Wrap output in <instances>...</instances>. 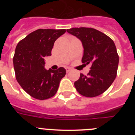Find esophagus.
<instances>
[{
  "label": "esophagus",
  "mask_w": 135,
  "mask_h": 135,
  "mask_svg": "<svg viewBox=\"0 0 135 135\" xmlns=\"http://www.w3.org/2000/svg\"><path fill=\"white\" fill-rule=\"evenodd\" d=\"M71 68H66V71H67V73H68V72H70V71H71Z\"/></svg>",
  "instance_id": "1"
}]
</instances>
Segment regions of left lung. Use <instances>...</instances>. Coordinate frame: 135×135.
I'll use <instances>...</instances> for the list:
<instances>
[{"label":"left lung","mask_w":135,"mask_h":135,"mask_svg":"<svg viewBox=\"0 0 135 135\" xmlns=\"http://www.w3.org/2000/svg\"><path fill=\"white\" fill-rule=\"evenodd\" d=\"M67 32L82 42V63L91 64L87 76L80 74L79 79L74 82L76 90L87 97L103 93L117 75L119 56L114 41L104 33L91 27H73Z\"/></svg>","instance_id":"8db88e82"}]
</instances>
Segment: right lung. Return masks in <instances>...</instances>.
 Listing matches in <instances>:
<instances>
[{"label":"right lung","mask_w":135,"mask_h":135,"mask_svg":"<svg viewBox=\"0 0 135 135\" xmlns=\"http://www.w3.org/2000/svg\"><path fill=\"white\" fill-rule=\"evenodd\" d=\"M66 32L65 29H38L19 42L13 57L16 79L31 97L45 100L54 96L65 69L45 68V57L51 55L54 42Z\"/></svg>","instance_id":"obj_1"}]
</instances>
